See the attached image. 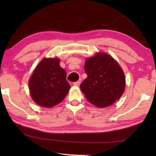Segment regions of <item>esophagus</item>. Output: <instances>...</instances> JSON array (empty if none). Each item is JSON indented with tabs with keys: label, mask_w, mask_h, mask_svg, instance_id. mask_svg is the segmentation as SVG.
I'll return each mask as SVG.
<instances>
[{
	"label": "esophagus",
	"mask_w": 156,
	"mask_h": 156,
	"mask_svg": "<svg viewBox=\"0 0 156 156\" xmlns=\"http://www.w3.org/2000/svg\"><path fill=\"white\" fill-rule=\"evenodd\" d=\"M80 84H81L80 81H77V82H74L73 83V85H74V86H75V87H79L80 85Z\"/></svg>",
	"instance_id": "1"
}]
</instances>
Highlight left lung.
Here are the masks:
<instances>
[{
    "instance_id": "1",
    "label": "left lung",
    "mask_w": 156,
    "mask_h": 156,
    "mask_svg": "<svg viewBox=\"0 0 156 156\" xmlns=\"http://www.w3.org/2000/svg\"><path fill=\"white\" fill-rule=\"evenodd\" d=\"M87 77L80 84L87 99L97 107L112 105L125 90V75L119 63L109 55L97 53L85 61Z\"/></svg>"
}]
</instances>
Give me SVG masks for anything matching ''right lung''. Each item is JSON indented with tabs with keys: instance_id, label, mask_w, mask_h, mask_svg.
<instances>
[{
	"instance_id": "add662e5",
	"label": "right lung",
	"mask_w": 156,
	"mask_h": 156,
	"mask_svg": "<svg viewBox=\"0 0 156 156\" xmlns=\"http://www.w3.org/2000/svg\"><path fill=\"white\" fill-rule=\"evenodd\" d=\"M67 72L59 66V58H44L35 67L29 80L32 99L42 107H52L67 96L70 85Z\"/></svg>"
}]
</instances>
